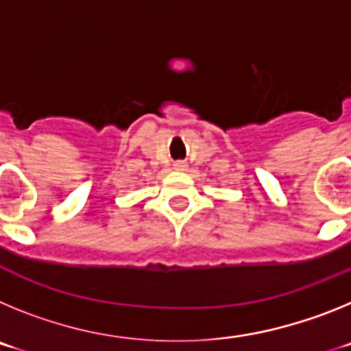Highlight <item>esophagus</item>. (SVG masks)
Masks as SVG:
<instances>
[{"label":"esophagus","instance_id":"obj_1","mask_svg":"<svg viewBox=\"0 0 351 351\" xmlns=\"http://www.w3.org/2000/svg\"><path fill=\"white\" fill-rule=\"evenodd\" d=\"M176 170H186V163L184 161H178V163H176Z\"/></svg>","mask_w":351,"mask_h":351}]
</instances>
